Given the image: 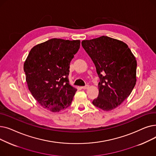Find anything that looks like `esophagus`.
I'll use <instances>...</instances> for the list:
<instances>
[{"label":"esophagus","instance_id":"obj_1","mask_svg":"<svg viewBox=\"0 0 156 156\" xmlns=\"http://www.w3.org/2000/svg\"><path fill=\"white\" fill-rule=\"evenodd\" d=\"M89 87V86L88 85H87V86H84V87H81V88H82V89H84V90H86V89H87Z\"/></svg>","mask_w":156,"mask_h":156}]
</instances>
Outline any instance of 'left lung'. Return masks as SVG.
Returning <instances> with one entry per match:
<instances>
[{
    "label": "left lung",
    "instance_id": "obj_1",
    "mask_svg": "<svg viewBox=\"0 0 156 156\" xmlns=\"http://www.w3.org/2000/svg\"><path fill=\"white\" fill-rule=\"evenodd\" d=\"M82 47L94 62L100 78L99 95L93 104L109 111L120 105L136 82V60L128 45L107 36L84 40Z\"/></svg>",
    "mask_w": 156,
    "mask_h": 156
}]
</instances>
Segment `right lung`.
<instances>
[{
	"label": "right lung",
	"mask_w": 156,
	"mask_h": 156,
	"mask_svg": "<svg viewBox=\"0 0 156 156\" xmlns=\"http://www.w3.org/2000/svg\"><path fill=\"white\" fill-rule=\"evenodd\" d=\"M80 40L52 38L30 51L23 69L29 90L38 103L53 112L71 105L77 90L69 83V63Z\"/></svg>",
	"instance_id": "add662e5"
}]
</instances>
